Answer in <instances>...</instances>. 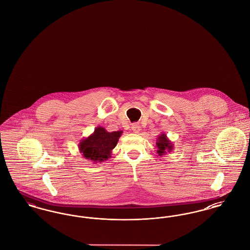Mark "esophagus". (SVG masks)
I'll use <instances>...</instances> for the list:
<instances>
[{"instance_id":"34e87169","label":"esophagus","mask_w":250,"mask_h":250,"mask_svg":"<svg viewBox=\"0 0 250 250\" xmlns=\"http://www.w3.org/2000/svg\"><path fill=\"white\" fill-rule=\"evenodd\" d=\"M132 130L134 133H139L140 131H141V125H140V124H138V123H135V124H133L132 125Z\"/></svg>"}]
</instances>
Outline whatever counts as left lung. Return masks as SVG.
Here are the masks:
<instances>
[{"instance_id":"1","label":"left lung","mask_w":250,"mask_h":250,"mask_svg":"<svg viewBox=\"0 0 250 250\" xmlns=\"http://www.w3.org/2000/svg\"><path fill=\"white\" fill-rule=\"evenodd\" d=\"M155 144H156L155 147L157 148L156 153L159 156L167 155V153H170L173 150V143L168 140V138L167 137V135L164 132H162L158 136Z\"/></svg>"}]
</instances>
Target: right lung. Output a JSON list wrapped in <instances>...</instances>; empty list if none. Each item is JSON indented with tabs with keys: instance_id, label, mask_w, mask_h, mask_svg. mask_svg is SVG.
I'll use <instances>...</instances> for the list:
<instances>
[{
	"instance_id": "right-lung-1",
	"label": "right lung",
	"mask_w": 250,
	"mask_h": 250,
	"mask_svg": "<svg viewBox=\"0 0 250 250\" xmlns=\"http://www.w3.org/2000/svg\"><path fill=\"white\" fill-rule=\"evenodd\" d=\"M122 134V130L107 132L104 127L97 126L93 134L81 141L79 150L86 159L101 163L111 157L112 149L117 145Z\"/></svg>"
}]
</instances>
